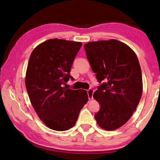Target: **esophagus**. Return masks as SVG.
I'll return each mask as SVG.
<instances>
[{"mask_svg": "<svg viewBox=\"0 0 160 160\" xmlns=\"http://www.w3.org/2000/svg\"><path fill=\"white\" fill-rule=\"evenodd\" d=\"M94 91L93 89H89V90H87V93H88V97H89V100H92L93 99V94Z\"/></svg>", "mask_w": 160, "mask_h": 160, "instance_id": "esophagus-1", "label": "esophagus"}]
</instances>
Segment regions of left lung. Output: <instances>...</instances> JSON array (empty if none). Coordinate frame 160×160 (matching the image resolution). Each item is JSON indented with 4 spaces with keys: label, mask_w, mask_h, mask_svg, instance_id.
Segmentation results:
<instances>
[{
    "label": "left lung",
    "mask_w": 160,
    "mask_h": 160,
    "mask_svg": "<svg viewBox=\"0 0 160 160\" xmlns=\"http://www.w3.org/2000/svg\"><path fill=\"white\" fill-rule=\"evenodd\" d=\"M84 48L98 80H105L93 96L100 106L95 119L102 128L115 130L131 118L142 98L138 57L127 45L115 39L87 42Z\"/></svg>",
    "instance_id": "obj_1"
}]
</instances>
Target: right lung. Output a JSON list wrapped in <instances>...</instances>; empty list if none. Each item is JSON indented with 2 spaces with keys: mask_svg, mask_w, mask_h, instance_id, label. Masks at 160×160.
I'll return each mask as SVG.
<instances>
[{
  "mask_svg": "<svg viewBox=\"0 0 160 160\" xmlns=\"http://www.w3.org/2000/svg\"><path fill=\"white\" fill-rule=\"evenodd\" d=\"M82 42L49 39L40 43L29 57L25 87L32 107L47 127L69 130L89 98L87 91L64 87Z\"/></svg>",
  "mask_w": 160,
  "mask_h": 160,
  "instance_id": "1",
  "label": "right lung"
}]
</instances>
